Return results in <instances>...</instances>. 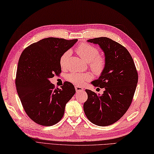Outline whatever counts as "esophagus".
<instances>
[{
	"label": "esophagus",
	"instance_id": "obj_1",
	"mask_svg": "<svg viewBox=\"0 0 154 154\" xmlns=\"http://www.w3.org/2000/svg\"><path fill=\"white\" fill-rule=\"evenodd\" d=\"M75 89H76V91L77 93H78V92H82L83 91H84L83 88H82L80 86H75Z\"/></svg>",
	"mask_w": 154,
	"mask_h": 154
}]
</instances>
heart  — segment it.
<instances>
[{
  "instance_id": "b5f03b06",
  "label": "heart",
  "mask_w": 154,
  "mask_h": 154,
  "mask_svg": "<svg viewBox=\"0 0 154 154\" xmlns=\"http://www.w3.org/2000/svg\"><path fill=\"white\" fill-rule=\"evenodd\" d=\"M76 52L84 61L89 62V67L93 73L100 76L106 67V60L104 56L99 55L98 49L88 44H81L76 48ZM70 55V52L68 51L64 52L60 58V66L62 68L66 66L67 60ZM67 79L72 84L82 86L90 80V74L87 73H71L67 76Z\"/></svg>"
}]
</instances>
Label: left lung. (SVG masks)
<instances>
[{
    "label": "left lung",
    "instance_id": "obj_1",
    "mask_svg": "<svg viewBox=\"0 0 154 154\" xmlns=\"http://www.w3.org/2000/svg\"><path fill=\"white\" fill-rule=\"evenodd\" d=\"M88 42L97 44L104 52L105 70L92 84L104 88L103 94L86 90L84 103L87 118L99 126L113 124L123 116L132 102L138 74L133 58L124 46L107 37L95 38Z\"/></svg>",
    "mask_w": 154,
    "mask_h": 154
}]
</instances>
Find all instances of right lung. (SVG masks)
Listing matches in <instances>:
<instances>
[{
  "label": "right lung",
  "instance_id": "obj_1",
  "mask_svg": "<svg viewBox=\"0 0 154 154\" xmlns=\"http://www.w3.org/2000/svg\"><path fill=\"white\" fill-rule=\"evenodd\" d=\"M50 37L25 48L20 56L15 84L22 105L31 120L51 126L63 117L66 103L76 90L69 82L55 88L50 79L61 73L60 58L77 42Z\"/></svg>",
  "mask_w": 154,
  "mask_h": 154
}]
</instances>
